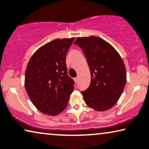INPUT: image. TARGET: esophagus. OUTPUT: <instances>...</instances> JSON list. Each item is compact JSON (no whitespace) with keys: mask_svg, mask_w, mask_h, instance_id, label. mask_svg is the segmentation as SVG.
Segmentation results:
<instances>
[{"mask_svg":"<svg viewBox=\"0 0 149 149\" xmlns=\"http://www.w3.org/2000/svg\"><path fill=\"white\" fill-rule=\"evenodd\" d=\"M74 79L75 83H77V81H78V77H74Z\"/></svg>","mask_w":149,"mask_h":149,"instance_id":"1","label":"esophagus"}]
</instances>
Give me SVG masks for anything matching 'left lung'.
<instances>
[{
    "label": "left lung",
    "mask_w": 149,
    "mask_h": 149,
    "mask_svg": "<svg viewBox=\"0 0 149 149\" xmlns=\"http://www.w3.org/2000/svg\"><path fill=\"white\" fill-rule=\"evenodd\" d=\"M74 44L84 51L90 70L91 84L81 91L85 102L98 111L109 109L117 103L126 84L123 60L113 46L101 38L78 37Z\"/></svg>",
    "instance_id": "1"
}]
</instances>
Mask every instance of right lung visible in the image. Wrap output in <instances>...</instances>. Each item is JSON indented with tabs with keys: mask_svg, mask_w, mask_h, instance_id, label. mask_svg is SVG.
I'll use <instances>...</instances> for the list:
<instances>
[{
	"mask_svg": "<svg viewBox=\"0 0 149 149\" xmlns=\"http://www.w3.org/2000/svg\"><path fill=\"white\" fill-rule=\"evenodd\" d=\"M75 38L56 39L33 54L25 72L24 86L40 111L56 116L65 109L74 89L67 75L65 56Z\"/></svg>",
	"mask_w": 149,
	"mask_h": 149,
	"instance_id": "right-lung-1",
	"label": "right lung"
}]
</instances>
